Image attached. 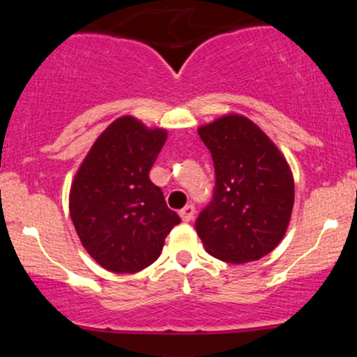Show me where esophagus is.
Masks as SVG:
<instances>
[{
  "label": "esophagus",
  "mask_w": 357,
  "mask_h": 357,
  "mask_svg": "<svg viewBox=\"0 0 357 357\" xmlns=\"http://www.w3.org/2000/svg\"><path fill=\"white\" fill-rule=\"evenodd\" d=\"M179 216H181V220L184 221V223L191 221L192 218H195V206H192V204H186V206L179 211Z\"/></svg>",
  "instance_id": "34e87169"
}]
</instances>
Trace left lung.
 Wrapping results in <instances>:
<instances>
[{
    "instance_id": "obj_1",
    "label": "left lung",
    "mask_w": 357,
    "mask_h": 357,
    "mask_svg": "<svg viewBox=\"0 0 357 357\" xmlns=\"http://www.w3.org/2000/svg\"><path fill=\"white\" fill-rule=\"evenodd\" d=\"M215 165L213 199L196 233L228 264L260 260L280 243L294 208V176L277 146L252 121L223 116L198 129Z\"/></svg>"
}]
</instances>
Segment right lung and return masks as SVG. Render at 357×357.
I'll return each mask as SVG.
<instances>
[{
  "instance_id": "right-lung-1",
  "label": "right lung",
  "mask_w": 357,
  "mask_h": 357,
  "mask_svg": "<svg viewBox=\"0 0 357 357\" xmlns=\"http://www.w3.org/2000/svg\"><path fill=\"white\" fill-rule=\"evenodd\" d=\"M165 129L119 117L93 142L70 188V216L89 255L114 273H136L161 255L181 218L167 208L149 171Z\"/></svg>"
}]
</instances>
